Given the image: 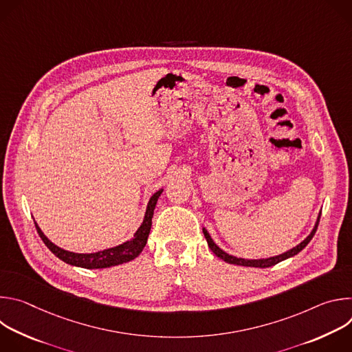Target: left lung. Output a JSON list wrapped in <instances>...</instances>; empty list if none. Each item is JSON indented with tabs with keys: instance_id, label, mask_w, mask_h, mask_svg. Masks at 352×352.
Listing matches in <instances>:
<instances>
[{
	"instance_id": "8db88e82",
	"label": "left lung",
	"mask_w": 352,
	"mask_h": 352,
	"mask_svg": "<svg viewBox=\"0 0 352 352\" xmlns=\"http://www.w3.org/2000/svg\"><path fill=\"white\" fill-rule=\"evenodd\" d=\"M319 220H320V213H319V216H318V219H316V223H315V226H314L312 231L309 232V235H308L302 242L298 243L296 246H294L292 249L287 250V252H284V254H281V255L270 256V258H265V259H243V258L232 256V255L227 254L226 250H223V249H221V248H220V246L213 241V238L210 236V234L208 232V230H206L205 227H204V234H205V238H206V241H208L209 248L212 249V252H213L217 258L223 259L224 262H227V263H230V265H236V266L261 267V269H265V267L274 266V265H277V263H280V262H283V261H285V259H288V258H292V256H295L296 254H299L300 250H302V249H304V248L311 242V239L314 238V235H315V232H316V230H318Z\"/></svg>"
}]
</instances>
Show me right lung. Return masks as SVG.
Segmentation results:
<instances>
[{
    "label": "right lung",
    "instance_id": "add662e5",
    "mask_svg": "<svg viewBox=\"0 0 352 352\" xmlns=\"http://www.w3.org/2000/svg\"><path fill=\"white\" fill-rule=\"evenodd\" d=\"M163 190L164 189H159L157 192H155L152 195V197L148 199V204L146 206V212L143 216V221L139 226V228L136 230V232L133 234V238H131L117 246L98 250V252L76 254V252H71V250L63 249L44 235V232L41 231V228L37 226L36 221H34V224H36L37 232H38L40 238L43 239V242L45 243V246L63 262H65L71 266L83 267V269H106V267H111V266H118V265L131 262L140 255V252L147 242L150 228H152V219H153V213L156 209L157 199L163 193Z\"/></svg>",
    "mask_w": 352,
    "mask_h": 352
}]
</instances>
